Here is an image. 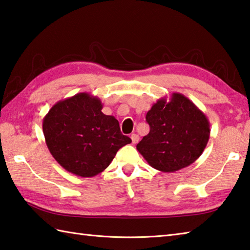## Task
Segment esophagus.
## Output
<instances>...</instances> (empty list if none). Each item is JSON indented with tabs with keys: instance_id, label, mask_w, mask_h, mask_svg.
I'll return each mask as SVG.
<instances>
[{
	"instance_id": "1",
	"label": "esophagus",
	"mask_w": 250,
	"mask_h": 250,
	"mask_svg": "<svg viewBox=\"0 0 250 250\" xmlns=\"http://www.w3.org/2000/svg\"><path fill=\"white\" fill-rule=\"evenodd\" d=\"M130 138H131L132 144H137V142L139 141V136L137 135V134H132V135L130 136Z\"/></svg>"
}]
</instances>
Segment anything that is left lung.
Segmentation results:
<instances>
[{
    "label": "left lung",
    "mask_w": 250,
    "mask_h": 250,
    "mask_svg": "<svg viewBox=\"0 0 250 250\" xmlns=\"http://www.w3.org/2000/svg\"><path fill=\"white\" fill-rule=\"evenodd\" d=\"M150 132L137 145V150L151 167L174 172L194 163L209 140L207 116L179 93L169 100L161 98L146 115Z\"/></svg>",
    "instance_id": "8db88e82"
}]
</instances>
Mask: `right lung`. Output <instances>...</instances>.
I'll return each mask as SVG.
<instances>
[{
    "mask_svg": "<svg viewBox=\"0 0 250 250\" xmlns=\"http://www.w3.org/2000/svg\"><path fill=\"white\" fill-rule=\"evenodd\" d=\"M98 97L76 94L55 104L43 119L45 142L65 170L90 178L110 165L122 146L131 142L119 121L105 115Z\"/></svg>",
    "mask_w": 250,
    "mask_h": 250,
    "instance_id": "1",
    "label": "right lung"
}]
</instances>
